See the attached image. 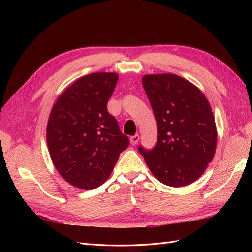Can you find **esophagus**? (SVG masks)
Segmentation results:
<instances>
[{
	"mask_svg": "<svg viewBox=\"0 0 252 252\" xmlns=\"http://www.w3.org/2000/svg\"><path fill=\"white\" fill-rule=\"evenodd\" d=\"M139 140H140V135L139 134H135V135H133V136H131L130 138V143H131V145H136L138 144V142H139Z\"/></svg>",
	"mask_w": 252,
	"mask_h": 252,
	"instance_id": "obj_1",
	"label": "esophagus"
}]
</instances>
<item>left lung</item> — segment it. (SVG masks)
Masks as SVG:
<instances>
[{"instance_id": "obj_1", "label": "left lung", "mask_w": 252, "mask_h": 252, "mask_svg": "<svg viewBox=\"0 0 252 252\" xmlns=\"http://www.w3.org/2000/svg\"><path fill=\"white\" fill-rule=\"evenodd\" d=\"M142 83L156 117L158 142L151 150L140 146V154L163 184H191L216 154L218 132L210 104L194 84L177 74H146Z\"/></svg>"}]
</instances>
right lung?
<instances>
[{"label": "right lung", "mask_w": 252, "mask_h": 252, "mask_svg": "<svg viewBox=\"0 0 252 252\" xmlns=\"http://www.w3.org/2000/svg\"><path fill=\"white\" fill-rule=\"evenodd\" d=\"M116 72L78 79L59 96L47 123L51 161L62 178L81 189H94L109 178L129 140L107 110Z\"/></svg>", "instance_id": "add662e5"}]
</instances>
